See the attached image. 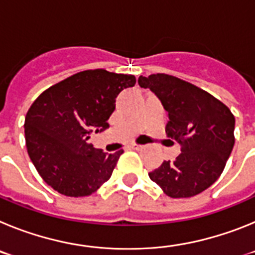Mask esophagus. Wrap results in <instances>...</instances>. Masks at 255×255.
Masks as SVG:
<instances>
[{"instance_id":"34e87169","label":"esophagus","mask_w":255,"mask_h":255,"mask_svg":"<svg viewBox=\"0 0 255 255\" xmlns=\"http://www.w3.org/2000/svg\"><path fill=\"white\" fill-rule=\"evenodd\" d=\"M130 147H131L132 149H135V150H140V149H143L144 145H141V144H135V143H132L131 145H130Z\"/></svg>"}]
</instances>
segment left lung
I'll use <instances>...</instances> for the list:
<instances>
[{
	"label": "left lung",
	"instance_id": "8db88e82",
	"mask_svg": "<svg viewBox=\"0 0 255 255\" xmlns=\"http://www.w3.org/2000/svg\"><path fill=\"white\" fill-rule=\"evenodd\" d=\"M168 112L166 134L181 145L149 177L170 198L199 194L221 176L235 144V117L226 105L191 83L167 74L139 76Z\"/></svg>",
	"mask_w": 255,
	"mask_h": 255
}]
</instances>
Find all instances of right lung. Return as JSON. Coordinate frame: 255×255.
Listing matches in <instances>:
<instances>
[{"label":"right lung","mask_w":255,"mask_h":255,"mask_svg":"<svg viewBox=\"0 0 255 255\" xmlns=\"http://www.w3.org/2000/svg\"><path fill=\"white\" fill-rule=\"evenodd\" d=\"M134 75L85 70L52 85L26 112L25 144L31 162L51 188L66 197H87L112 175L120 149L107 154L89 143L105 131L116 97L134 87Z\"/></svg>","instance_id":"1"}]
</instances>
